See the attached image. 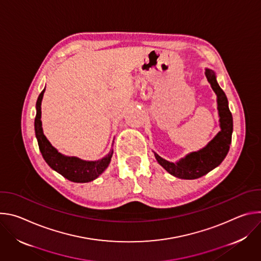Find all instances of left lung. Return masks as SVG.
Returning <instances> with one entry per match:
<instances>
[{"mask_svg":"<svg viewBox=\"0 0 261 261\" xmlns=\"http://www.w3.org/2000/svg\"><path fill=\"white\" fill-rule=\"evenodd\" d=\"M205 76L217 95L221 131L202 150L187 155L177 163L169 162L155 153L158 163L166 171L184 179L198 178L220 165L226 157L231 143L233 122L228 107L227 97L218 85L213 70L205 69Z\"/></svg>","mask_w":261,"mask_h":261,"instance_id":"left-lung-1","label":"left lung"}]
</instances>
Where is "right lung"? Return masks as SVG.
<instances>
[{
	"label": "right lung",
	"instance_id": "obj_1",
	"mask_svg": "<svg viewBox=\"0 0 261 261\" xmlns=\"http://www.w3.org/2000/svg\"><path fill=\"white\" fill-rule=\"evenodd\" d=\"M45 89L40 93L36 103L35 132L38 140L39 150L45 162L57 172L62 174L67 179L74 182H88L98 177L108 166L113 152H110L105 158L98 161H84L76 157H66L60 154L50 144L42 130L41 123V101Z\"/></svg>",
	"mask_w": 261,
	"mask_h": 261
}]
</instances>
